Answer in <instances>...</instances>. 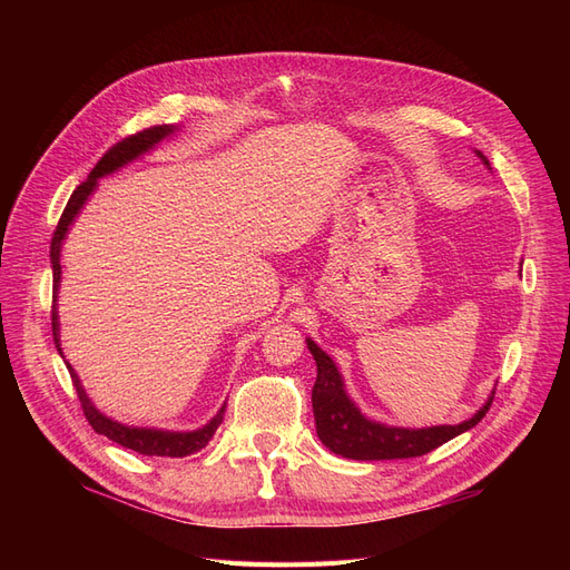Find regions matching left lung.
Segmentation results:
<instances>
[{
  "mask_svg": "<svg viewBox=\"0 0 570 570\" xmlns=\"http://www.w3.org/2000/svg\"><path fill=\"white\" fill-rule=\"evenodd\" d=\"M482 164L490 166V161L478 151ZM308 352L316 358V383L312 390V404H314V419H316V433L327 450L356 461H383V459H411L423 456L428 452L438 450L440 444L450 442L452 438L465 433L473 425L482 421V416L490 411L494 392L473 419L463 421L459 425H433V428H392L385 423H375L366 419L364 413L356 409L350 400L347 390H344L342 375L335 366V361L327 356L314 340H306Z\"/></svg>",
  "mask_w": 570,
  "mask_h": 570,
  "instance_id": "obj_1",
  "label": "left lung"
}]
</instances>
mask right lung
<instances>
[{
  "label": "right lung",
  "instance_id": "1",
  "mask_svg": "<svg viewBox=\"0 0 570 570\" xmlns=\"http://www.w3.org/2000/svg\"><path fill=\"white\" fill-rule=\"evenodd\" d=\"M176 130H178L176 126H154V128L140 130V132L126 137V140L116 142L105 154V157L97 161V166L90 170L88 180L80 183L73 189L71 199H68L66 209H63V214L59 218V226L55 230V237H51V249H49L51 273H55V299H51V333H55V344H57L59 354H61V344H59L57 292H59V283H61V243H63L68 228H71V223L78 216V212L82 209V204L88 202V197L95 193L99 178H105V176L114 174V170H118L120 166H126V164L135 161L137 157H142L145 151L157 147L164 140V137H168L170 132H176ZM66 368H68V373H71V381H73V387L78 392L82 413H85V419H88V423L92 425L95 433L107 435L116 444L126 446V450H132L137 454H145V456H174V459H180V456L199 452L202 446L209 444V440L214 438L218 425L223 423V413H226V404H223L220 411L216 413V416L209 423H206L199 430H189V433H170V430H157V428H130V425H124V423H118V421H111V419L105 416V413L97 411V406L90 402V396L85 394L78 373L71 368V364H68V361H66Z\"/></svg>",
  "mask_w": 570,
  "mask_h": 570
}]
</instances>
